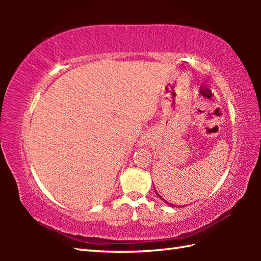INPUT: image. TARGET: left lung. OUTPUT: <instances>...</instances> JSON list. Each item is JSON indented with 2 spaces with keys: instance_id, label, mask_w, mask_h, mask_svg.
<instances>
[{
  "instance_id": "obj_1",
  "label": "left lung",
  "mask_w": 261,
  "mask_h": 261,
  "mask_svg": "<svg viewBox=\"0 0 261 261\" xmlns=\"http://www.w3.org/2000/svg\"><path fill=\"white\" fill-rule=\"evenodd\" d=\"M155 192H156V191H155ZM156 194H158V193H156ZM158 196H159V197H160V198H161V196H160V194H158ZM161 199H162V198H161ZM165 201H166V200H165ZM166 202H167V201H166ZM167 204H169V202H167ZM169 205H171V204H169Z\"/></svg>"
}]
</instances>
